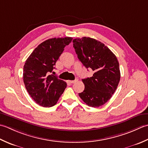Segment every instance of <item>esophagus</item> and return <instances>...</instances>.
I'll use <instances>...</instances> for the list:
<instances>
[{
	"label": "esophagus",
	"mask_w": 148,
	"mask_h": 148,
	"mask_svg": "<svg viewBox=\"0 0 148 148\" xmlns=\"http://www.w3.org/2000/svg\"><path fill=\"white\" fill-rule=\"evenodd\" d=\"M77 81H78V79L77 78V79H75V80H70V81H69V82L71 83V84H74L75 82H77Z\"/></svg>",
	"instance_id": "1"
}]
</instances>
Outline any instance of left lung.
<instances>
[{
	"label": "left lung",
	"mask_w": 148,
	"mask_h": 148,
	"mask_svg": "<svg viewBox=\"0 0 148 148\" xmlns=\"http://www.w3.org/2000/svg\"><path fill=\"white\" fill-rule=\"evenodd\" d=\"M73 43L78 59L86 68L94 71L92 77L82 80L85 89L78 95L89 107L101 106L111 98L119 82L121 73L117 57L95 39L76 38Z\"/></svg>",
	"instance_id": "8db88e82"
}]
</instances>
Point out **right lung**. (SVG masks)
I'll list each match as a JSON object with an SVG mask.
<instances>
[{
	"label": "right lung",
	"mask_w": 148,
	"mask_h": 148,
	"mask_svg": "<svg viewBox=\"0 0 148 148\" xmlns=\"http://www.w3.org/2000/svg\"><path fill=\"white\" fill-rule=\"evenodd\" d=\"M72 40L71 37L49 39L39 45L26 60L23 82L29 95L40 106H53L64 91L66 83L50 73Z\"/></svg>",
	"instance_id": "add662e5"
}]
</instances>
